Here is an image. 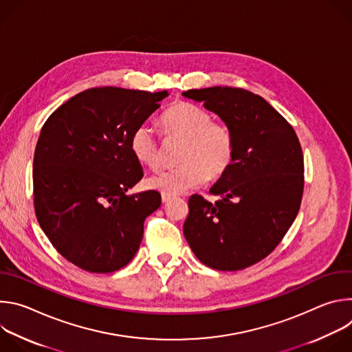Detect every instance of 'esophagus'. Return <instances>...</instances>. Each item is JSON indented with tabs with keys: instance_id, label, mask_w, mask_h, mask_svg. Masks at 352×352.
I'll return each mask as SVG.
<instances>
[{
	"instance_id": "obj_1",
	"label": "esophagus",
	"mask_w": 352,
	"mask_h": 352,
	"mask_svg": "<svg viewBox=\"0 0 352 352\" xmlns=\"http://www.w3.org/2000/svg\"><path fill=\"white\" fill-rule=\"evenodd\" d=\"M171 197H173L171 195H167V193H162V200H163V204H167Z\"/></svg>"
}]
</instances>
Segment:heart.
<instances>
[{
    "mask_svg": "<svg viewBox=\"0 0 352 352\" xmlns=\"http://www.w3.org/2000/svg\"><path fill=\"white\" fill-rule=\"evenodd\" d=\"M162 125L170 136L184 139L178 167L147 178V185L167 195L182 193L204 184L206 178L224 175L235 157V136L231 128L213 122L212 114L188 102L174 103L163 116ZM129 150L143 166H160V146L155 129L148 124L138 125L129 136Z\"/></svg>",
    "mask_w": 352,
    "mask_h": 352,
    "instance_id": "1",
    "label": "heart"
}]
</instances>
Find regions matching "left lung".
<instances>
[{
  "label": "left lung",
  "instance_id": "left-lung-1",
  "mask_svg": "<svg viewBox=\"0 0 352 352\" xmlns=\"http://www.w3.org/2000/svg\"><path fill=\"white\" fill-rule=\"evenodd\" d=\"M231 128L235 157L210 188L214 204L189 197L184 235L206 266L235 272L265 259L294 223L304 192V156L292 126L266 100L239 87L190 89Z\"/></svg>",
  "mask_w": 352,
  "mask_h": 352
}]
</instances>
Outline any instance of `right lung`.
Here are the masks:
<instances>
[{
	"label": "right lung",
	"instance_id": "1",
	"mask_svg": "<svg viewBox=\"0 0 352 352\" xmlns=\"http://www.w3.org/2000/svg\"><path fill=\"white\" fill-rule=\"evenodd\" d=\"M168 94L93 87L71 97L43 125L33 159L36 216L75 266L111 273L138 252L144 219L160 208L162 196L126 195L143 177L129 136Z\"/></svg>",
	"mask_w": 352,
	"mask_h": 352
}]
</instances>
